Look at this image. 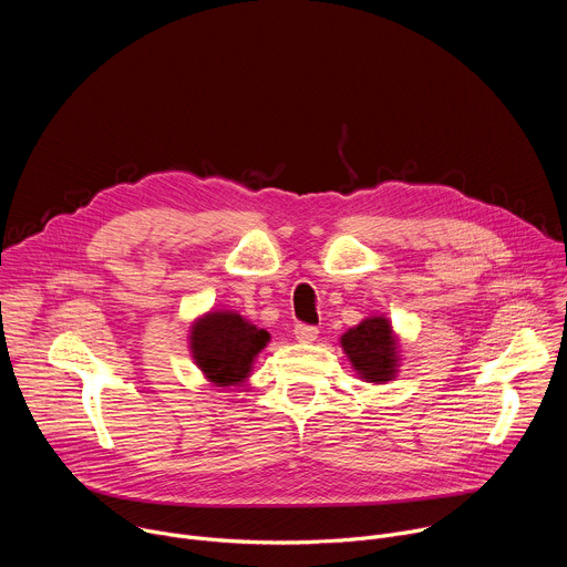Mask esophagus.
Returning <instances> with one entry per match:
<instances>
[{
    "mask_svg": "<svg viewBox=\"0 0 567 567\" xmlns=\"http://www.w3.org/2000/svg\"><path fill=\"white\" fill-rule=\"evenodd\" d=\"M293 334L300 343H313L318 337V330L311 326H305V322H298V326L293 328Z\"/></svg>",
    "mask_w": 567,
    "mask_h": 567,
    "instance_id": "34e87169",
    "label": "esophagus"
}]
</instances>
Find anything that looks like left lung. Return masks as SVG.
Instances as JSON below:
<instances>
[{"mask_svg":"<svg viewBox=\"0 0 567 567\" xmlns=\"http://www.w3.org/2000/svg\"><path fill=\"white\" fill-rule=\"evenodd\" d=\"M343 354L361 381L385 383L392 381L401 365L399 337L392 322L383 313L363 318L339 339Z\"/></svg>","mask_w":567,"mask_h":567,"instance_id":"8db88e82","label":"left lung"}]
</instances>
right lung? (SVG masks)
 Returning a JSON list of instances; mask_svg holds the SVG:
<instances>
[{"label": "right lung", "mask_w": 567, "mask_h": 567, "mask_svg": "<svg viewBox=\"0 0 567 567\" xmlns=\"http://www.w3.org/2000/svg\"><path fill=\"white\" fill-rule=\"evenodd\" d=\"M271 334L233 309H210L197 316L188 330V348L204 379L215 388H245L256 357Z\"/></svg>", "instance_id": "add662e5"}]
</instances>
